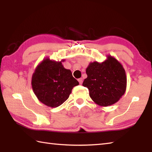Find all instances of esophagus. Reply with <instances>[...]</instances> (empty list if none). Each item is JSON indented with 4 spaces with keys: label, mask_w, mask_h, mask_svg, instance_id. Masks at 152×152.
<instances>
[{
    "label": "esophagus",
    "mask_w": 152,
    "mask_h": 152,
    "mask_svg": "<svg viewBox=\"0 0 152 152\" xmlns=\"http://www.w3.org/2000/svg\"><path fill=\"white\" fill-rule=\"evenodd\" d=\"M78 82H79V83H80V84H82V82H83V78H79L78 79Z\"/></svg>",
    "instance_id": "esophagus-1"
}]
</instances>
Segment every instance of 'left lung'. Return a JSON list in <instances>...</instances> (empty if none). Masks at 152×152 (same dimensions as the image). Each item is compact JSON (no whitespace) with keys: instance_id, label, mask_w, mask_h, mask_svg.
<instances>
[{"instance_id":"8db88e82","label":"left lung","mask_w":152,"mask_h":152,"mask_svg":"<svg viewBox=\"0 0 152 152\" xmlns=\"http://www.w3.org/2000/svg\"><path fill=\"white\" fill-rule=\"evenodd\" d=\"M86 74L88 77L82 85L88 88L90 97L96 104L112 105L124 95L127 88L125 70L114 57L108 55L102 63H90Z\"/></svg>"}]
</instances>
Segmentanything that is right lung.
<instances>
[{
	"instance_id": "right-lung-1",
	"label": "right lung",
	"mask_w": 152,
	"mask_h": 152,
	"mask_svg": "<svg viewBox=\"0 0 152 152\" xmlns=\"http://www.w3.org/2000/svg\"><path fill=\"white\" fill-rule=\"evenodd\" d=\"M62 60L56 61L46 57L38 64L32 76L31 85L39 101L49 107L56 108L69 97L79 82L69 69H64Z\"/></svg>"
}]
</instances>
